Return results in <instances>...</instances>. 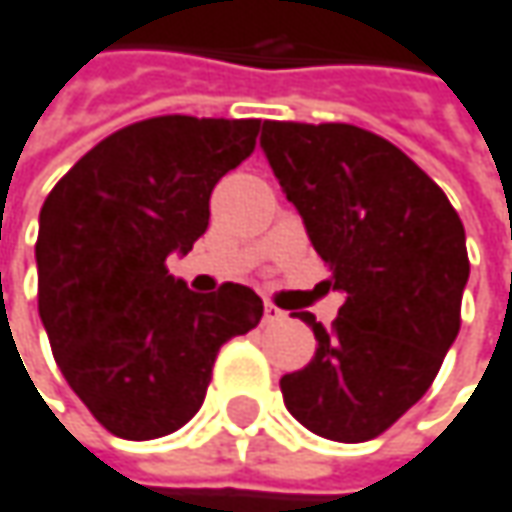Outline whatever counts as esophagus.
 Here are the masks:
<instances>
[{"instance_id":"1","label":"esophagus","mask_w":512,"mask_h":512,"mask_svg":"<svg viewBox=\"0 0 512 512\" xmlns=\"http://www.w3.org/2000/svg\"><path fill=\"white\" fill-rule=\"evenodd\" d=\"M263 321H266V324L284 321V310H278L275 304H263Z\"/></svg>"}]
</instances>
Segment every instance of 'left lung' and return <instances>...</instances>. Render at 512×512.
Returning a JSON list of instances; mask_svg holds the SVG:
<instances>
[{
  "label": "left lung",
  "instance_id": "obj_1",
  "mask_svg": "<svg viewBox=\"0 0 512 512\" xmlns=\"http://www.w3.org/2000/svg\"><path fill=\"white\" fill-rule=\"evenodd\" d=\"M260 147L310 243L345 292L316 333L307 368L281 379L310 432L362 443L382 435L435 382L461 330L469 278L458 211L400 147L353 124L263 121Z\"/></svg>",
  "mask_w": 512,
  "mask_h": 512
}]
</instances>
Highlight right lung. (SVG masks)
Here are the masks:
<instances>
[{"instance_id":"add662e5","label":"right lung","mask_w":512,"mask_h":512,"mask_svg":"<svg viewBox=\"0 0 512 512\" xmlns=\"http://www.w3.org/2000/svg\"><path fill=\"white\" fill-rule=\"evenodd\" d=\"M257 118L159 115L95 144L46 196L37 301L54 359L106 432L153 440L194 417L228 339L263 316L255 289L196 295L167 272L208 228V199L252 156Z\"/></svg>"}]
</instances>
